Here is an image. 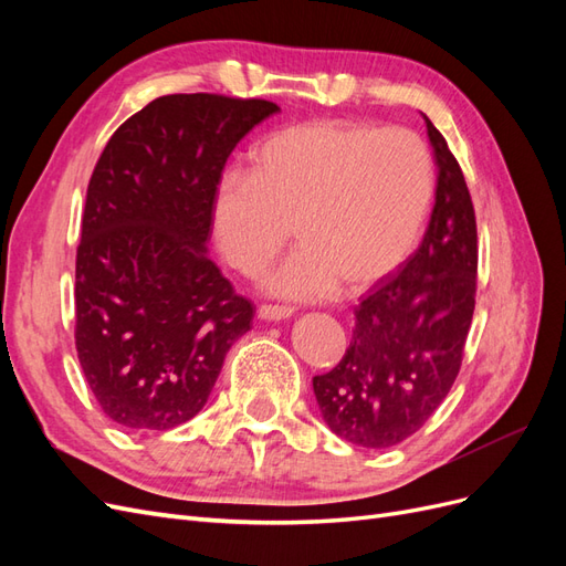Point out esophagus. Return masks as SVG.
Here are the masks:
<instances>
[{"mask_svg": "<svg viewBox=\"0 0 566 566\" xmlns=\"http://www.w3.org/2000/svg\"><path fill=\"white\" fill-rule=\"evenodd\" d=\"M293 314H295L293 306H283V304H262L260 310H256V316L264 321H285Z\"/></svg>", "mask_w": 566, "mask_h": 566, "instance_id": "1", "label": "esophagus"}]
</instances>
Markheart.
<instances>
[{
    "label": "heart",
    "mask_w": 566,
    "mask_h": 566,
    "mask_svg": "<svg viewBox=\"0 0 566 566\" xmlns=\"http://www.w3.org/2000/svg\"><path fill=\"white\" fill-rule=\"evenodd\" d=\"M432 158L418 134L345 119L273 132L252 172H227L212 198L219 252L245 276L300 248L266 279L271 295L318 300L382 281L416 248L432 200Z\"/></svg>",
    "instance_id": "1"
}]
</instances>
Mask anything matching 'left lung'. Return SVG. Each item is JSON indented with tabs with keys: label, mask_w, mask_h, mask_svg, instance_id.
<instances>
[{
	"label": "left lung",
	"mask_w": 566,
	"mask_h": 566,
	"mask_svg": "<svg viewBox=\"0 0 566 566\" xmlns=\"http://www.w3.org/2000/svg\"><path fill=\"white\" fill-rule=\"evenodd\" d=\"M424 117L437 193L420 248L358 302L349 349L314 378L325 424L364 449L416 434L447 399L462 361L476 293V221L447 139Z\"/></svg>",
	"instance_id": "8db88e82"
}]
</instances>
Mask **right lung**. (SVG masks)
<instances>
[{"label":"right lung","instance_id":"add662e5","mask_svg":"<svg viewBox=\"0 0 566 566\" xmlns=\"http://www.w3.org/2000/svg\"><path fill=\"white\" fill-rule=\"evenodd\" d=\"M281 108L169 94L117 127L94 167L75 264L77 358L125 430L196 418L250 331L252 304L210 260L212 198L231 150Z\"/></svg>","mask_w":566,"mask_h":566}]
</instances>
